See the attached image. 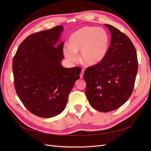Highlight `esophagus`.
Here are the masks:
<instances>
[{"label": "esophagus", "mask_w": 151, "mask_h": 151, "mask_svg": "<svg viewBox=\"0 0 151 151\" xmlns=\"http://www.w3.org/2000/svg\"><path fill=\"white\" fill-rule=\"evenodd\" d=\"M84 69H82V70H81V74H80V77H81V78H83V75H84Z\"/></svg>", "instance_id": "esophagus-1"}]
</instances>
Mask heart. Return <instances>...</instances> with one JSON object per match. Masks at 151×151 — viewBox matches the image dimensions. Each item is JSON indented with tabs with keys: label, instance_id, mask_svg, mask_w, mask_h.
Returning <instances> with one entry per match:
<instances>
[{
	"label": "heart",
	"instance_id": "b5f03b06",
	"mask_svg": "<svg viewBox=\"0 0 151 151\" xmlns=\"http://www.w3.org/2000/svg\"><path fill=\"white\" fill-rule=\"evenodd\" d=\"M109 36L104 29L85 26L71 34L69 46L63 48V54L68 60H78L77 53L81 52L82 62L88 65H94L103 60L107 54Z\"/></svg>",
	"mask_w": 151,
	"mask_h": 151
}]
</instances>
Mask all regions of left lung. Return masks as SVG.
<instances>
[{
  "label": "left lung",
  "instance_id": "1",
  "mask_svg": "<svg viewBox=\"0 0 151 151\" xmlns=\"http://www.w3.org/2000/svg\"><path fill=\"white\" fill-rule=\"evenodd\" d=\"M111 34V45L101 61L84 73L90 104L103 113L114 111L128 101L134 90L138 61L131 40L114 27L105 24Z\"/></svg>",
  "mask_w": 151,
  "mask_h": 151
}]
</instances>
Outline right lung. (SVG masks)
<instances>
[{"label": "right lung", "instance_id": "add662e5", "mask_svg": "<svg viewBox=\"0 0 151 151\" xmlns=\"http://www.w3.org/2000/svg\"><path fill=\"white\" fill-rule=\"evenodd\" d=\"M63 29L59 25L30 35L13 58L17 95L31 113L39 117H54L64 110L82 70L61 66L64 42L56 44Z\"/></svg>", "mask_w": 151, "mask_h": 151}]
</instances>
